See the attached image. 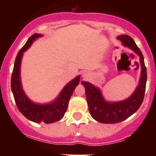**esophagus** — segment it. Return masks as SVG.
<instances>
[{"instance_id": "34e87169", "label": "esophagus", "mask_w": 156, "mask_h": 156, "mask_svg": "<svg viewBox=\"0 0 156 156\" xmlns=\"http://www.w3.org/2000/svg\"><path fill=\"white\" fill-rule=\"evenodd\" d=\"M87 76V73H83V78H86Z\"/></svg>"}]
</instances>
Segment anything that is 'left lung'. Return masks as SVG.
<instances>
[{"label":"left lung","instance_id":"8db88e82","mask_svg":"<svg viewBox=\"0 0 156 156\" xmlns=\"http://www.w3.org/2000/svg\"><path fill=\"white\" fill-rule=\"evenodd\" d=\"M117 39L122 41L124 46L131 48L140 56L141 74L138 86L133 94L129 98L119 102L110 103L106 101L98 88L95 87L90 83L83 81L82 84L85 87L89 112L95 120L101 123H117L127 119L140 108L145 93L147 70L142 53L129 36L121 35L117 37Z\"/></svg>","mask_w":156,"mask_h":156}]
</instances>
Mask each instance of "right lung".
<instances>
[{"label": "right lung", "mask_w": 156, "mask_h": 156, "mask_svg": "<svg viewBox=\"0 0 156 156\" xmlns=\"http://www.w3.org/2000/svg\"><path fill=\"white\" fill-rule=\"evenodd\" d=\"M41 36L42 35L37 34L32 35L18 53L12 74L11 87L17 108L26 118L35 122H43L44 123H51L60 120L64 116L68 108L69 101L76 87L79 83L80 76H79L76 77L75 79L69 83L62 90L58 98L50 104L37 105L29 100L22 88L20 81V64L23 52L30 48L34 40Z\"/></svg>", "instance_id": "right-lung-1"}]
</instances>
